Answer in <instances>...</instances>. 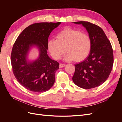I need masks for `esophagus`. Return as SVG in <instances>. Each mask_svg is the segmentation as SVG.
Wrapping results in <instances>:
<instances>
[{"label":"esophagus","instance_id":"1","mask_svg":"<svg viewBox=\"0 0 122 122\" xmlns=\"http://www.w3.org/2000/svg\"><path fill=\"white\" fill-rule=\"evenodd\" d=\"M66 65L65 64H60V65H59V67L60 68H63L64 67H65Z\"/></svg>","mask_w":122,"mask_h":122}]
</instances>
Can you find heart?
<instances>
[{
    "label": "heart",
    "mask_w": 122,
    "mask_h": 122,
    "mask_svg": "<svg viewBox=\"0 0 122 122\" xmlns=\"http://www.w3.org/2000/svg\"><path fill=\"white\" fill-rule=\"evenodd\" d=\"M51 56L55 60H60L65 52H68L65 60H74L79 62L85 60L89 55L92 42L90 36L79 30L66 28L59 32L56 40H50L47 43Z\"/></svg>",
    "instance_id": "obj_1"
}]
</instances>
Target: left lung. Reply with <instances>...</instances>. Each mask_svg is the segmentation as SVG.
<instances>
[{
  "label": "left lung",
  "mask_w": 122,
  "mask_h": 122,
  "mask_svg": "<svg viewBox=\"0 0 122 122\" xmlns=\"http://www.w3.org/2000/svg\"><path fill=\"white\" fill-rule=\"evenodd\" d=\"M74 23L86 27L92 39V46L86 60L75 65L73 81L85 89L97 87L105 81L112 72L113 54L111 43L99 26L87 21Z\"/></svg>",
  "instance_id": "left-lung-1"
}]
</instances>
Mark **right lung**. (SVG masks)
Wrapping results in <instances>:
<instances>
[{"label": "right lung", "instance_id": "1", "mask_svg": "<svg viewBox=\"0 0 122 122\" xmlns=\"http://www.w3.org/2000/svg\"><path fill=\"white\" fill-rule=\"evenodd\" d=\"M61 22H41L31 24L18 36L10 55L13 72L19 83L27 90L37 93L46 92L52 86L59 63L47 55L48 40ZM38 46L40 56L31 63L26 61L30 47Z\"/></svg>", "mask_w": 122, "mask_h": 122}]
</instances>
